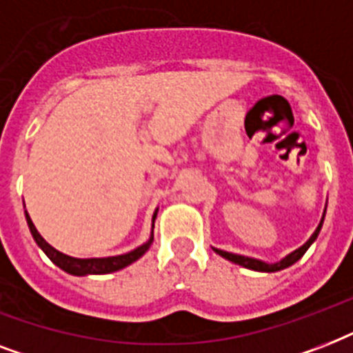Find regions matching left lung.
<instances>
[{"label": "left lung", "instance_id": "1", "mask_svg": "<svg viewBox=\"0 0 353 353\" xmlns=\"http://www.w3.org/2000/svg\"><path fill=\"white\" fill-rule=\"evenodd\" d=\"M324 216H326V209H324V214H323V218H321V223L317 225L315 232L310 236V240H307L304 245L299 247V249H295V251H291L290 254H285V256L282 258V260H279V262L269 263V262H263V260H258V258L243 256V254H236V252L221 251V249H216V247H212V249H214L216 254H220V256H223L225 260H229V262L238 263V265H241V268L251 269V271H258V273H274V271H282V269L290 268V265H293L295 262H299V260L304 256V252H306L307 249L312 247L313 241L317 240L319 232H321V229H323Z\"/></svg>", "mask_w": 353, "mask_h": 353}]
</instances>
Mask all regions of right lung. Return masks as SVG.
<instances>
[{
  "label": "right lung",
  "instance_id": "1",
  "mask_svg": "<svg viewBox=\"0 0 353 353\" xmlns=\"http://www.w3.org/2000/svg\"><path fill=\"white\" fill-rule=\"evenodd\" d=\"M157 210L155 209L154 216H152V231H150V238L144 243H141L139 247L132 249V251L124 252V254H117V256H104V258H74L69 256V254H63L58 249H54L52 245H49L43 236L38 232V229L34 227L30 216L27 214L25 210V220H27V225H29V231L34 238V241L38 243L41 251L46 252L47 258L51 260L54 265L65 271L69 274H74V276H88V274H108V273H115V271H121V269L128 268L130 263L137 262L139 258L143 256L144 252L148 251L152 241H154V223L155 218H157Z\"/></svg>",
  "mask_w": 353,
  "mask_h": 353
}]
</instances>
